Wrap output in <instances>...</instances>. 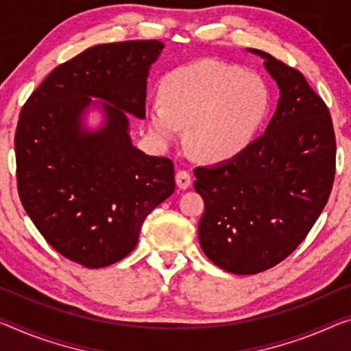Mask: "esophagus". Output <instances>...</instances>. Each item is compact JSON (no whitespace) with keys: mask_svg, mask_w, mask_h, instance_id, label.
<instances>
[{"mask_svg":"<svg viewBox=\"0 0 351 351\" xmlns=\"http://www.w3.org/2000/svg\"><path fill=\"white\" fill-rule=\"evenodd\" d=\"M191 176L188 174L186 171H179L176 174V183H177V186L180 188V190H186V188H190V185H191Z\"/></svg>","mask_w":351,"mask_h":351,"instance_id":"esophagus-1","label":"esophagus"}]
</instances>
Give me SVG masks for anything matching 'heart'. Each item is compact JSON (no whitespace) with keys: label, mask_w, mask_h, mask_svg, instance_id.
<instances>
[{"label":"heart","mask_w":351,"mask_h":351,"mask_svg":"<svg viewBox=\"0 0 351 351\" xmlns=\"http://www.w3.org/2000/svg\"><path fill=\"white\" fill-rule=\"evenodd\" d=\"M161 104L147 110L149 128L171 144L186 127V143L197 157L226 161L254 138L268 108V88L257 73L228 64L201 61L176 69L160 86Z\"/></svg>","instance_id":"1"}]
</instances>
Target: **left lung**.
<instances>
[{
  "mask_svg": "<svg viewBox=\"0 0 351 351\" xmlns=\"http://www.w3.org/2000/svg\"><path fill=\"white\" fill-rule=\"evenodd\" d=\"M279 88L276 111L262 136L237 157L194 169L206 210L199 243L215 265L256 274L292 254L330 197L336 172L332 121L303 73L247 48Z\"/></svg>",
  "mask_w": 351,
  "mask_h": 351,
  "instance_id": "8db88e82",
  "label": "left lung"
}]
</instances>
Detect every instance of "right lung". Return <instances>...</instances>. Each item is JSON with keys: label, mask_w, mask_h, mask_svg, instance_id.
<instances>
[{"label": "right lung", "mask_w": 351, "mask_h": 351, "mask_svg": "<svg viewBox=\"0 0 351 351\" xmlns=\"http://www.w3.org/2000/svg\"><path fill=\"white\" fill-rule=\"evenodd\" d=\"M165 45H94L58 66L21 108L15 132L20 201L42 237L88 268L119 262L144 219L174 193V165L134 147L128 114L145 117L150 66ZM99 98V101H93ZM97 106L95 131L84 116Z\"/></svg>", "instance_id": "add662e5"}]
</instances>
